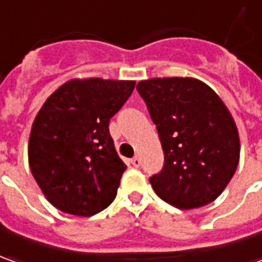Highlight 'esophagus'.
Masks as SVG:
<instances>
[{"instance_id": "34e87169", "label": "esophagus", "mask_w": 262, "mask_h": 262, "mask_svg": "<svg viewBox=\"0 0 262 262\" xmlns=\"http://www.w3.org/2000/svg\"><path fill=\"white\" fill-rule=\"evenodd\" d=\"M130 163L135 166V168H139V166H140V159H139L138 156H135V158L130 161Z\"/></svg>"}]
</instances>
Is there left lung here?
I'll return each instance as SVG.
<instances>
[{
	"label": "left lung",
	"instance_id": "left-lung-1",
	"mask_svg": "<svg viewBox=\"0 0 262 262\" xmlns=\"http://www.w3.org/2000/svg\"><path fill=\"white\" fill-rule=\"evenodd\" d=\"M156 124L165 165L149 182L156 195L179 209L212 202L239 162V135L225 103L204 81L165 77L139 81Z\"/></svg>",
	"mask_w": 262,
	"mask_h": 262
}]
</instances>
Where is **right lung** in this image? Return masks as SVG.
<instances>
[{
    "label": "right lung",
    "mask_w": 262,
    "mask_h": 262,
    "mask_svg": "<svg viewBox=\"0 0 262 262\" xmlns=\"http://www.w3.org/2000/svg\"><path fill=\"white\" fill-rule=\"evenodd\" d=\"M133 80L73 79L60 86L34 119L28 163L51 205L92 216L116 198L126 170L108 122L135 89Z\"/></svg>",
    "instance_id": "right-lung-1"
}]
</instances>
